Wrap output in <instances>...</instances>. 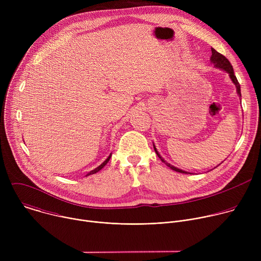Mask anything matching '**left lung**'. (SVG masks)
Wrapping results in <instances>:
<instances>
[{
    "label": "left lung",
    "mask_w": 261,
    "mask_h": 261,
    "mask_svg": "<svg viewBox=\"0 0 261 261\" xmlns=\"http://www.w3.org/2000/svg\"><path fill=\"white\" fill-rule=\"evenodd\" d=\"M211 50H212V56H211V59H210V60H211V63L214 65L215 68L221 69V70L225 71V72L228 74L230 80H231V82L233 83V85H234L236 88H237V93H238L239 97H242V94H241V86H240V84H239V82H238V80H237V77H236V75H234L233 68H232L231 64L229 63V61H228L224 56H222L220 53H218L217 50H215L214 48H211ZM153 145H154V150H155L157 156H158V157L161 159V161H162L163 163H165L170 169H172V170H174V171H176V172H180V173H190V174H191V172L181 170V169H179V168H177V167L171 165L170 163L166 162V161L162 158V156L159 154V152L157 151V148H156L154 142H153ZM220 164H221V163H220ZM220 164H219V165H220ZM219 165H218V166H219ZM216 167H217V166H216ZM216 167H215V168H216Z\"/></svg>",
    "instance_id": "1"
}]
</instances>
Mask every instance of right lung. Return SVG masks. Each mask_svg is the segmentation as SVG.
I'll list each match as a JSON object with an SVG mask.
<instances>
[{
    "instance_id": "obj_1",
    "label": "right lung",
    "mask_w": 261,
    "mask_h": 261,
    "mask_svg": "<svg viewBox=\"0 0 261 261\" xmlns=\"http://www.w3.org/2000/svg\"><path fill=\"white\" fill-rule=\"evenodd\" d=\"M110 157H111V153H110V155H109V156H108V157H107V159H106V160H105V161H104V162H103V163H102V164H101V165H99V166H98V167H97V168H95V169H93V170H91V171H90V172H88V173H87V175H86V176H88V175H91V174H94V173H96V172H98V171H99V170H101V169H102V168H103V167H104V166H105V165H106V164H107V162H108V161H109V159H110Z\"/></svg>"
}]
</instances>
